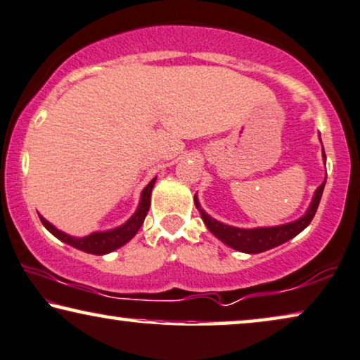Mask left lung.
Listing matches in <instances>:
<instances>
[{
	"mask_svg": "<svg viewBox=\"0 0 360 360\" xmlns=\"http://www.w3.org/2000/svg\"><path fill=\"white\" fill-rule=\"evenodd\" d=\"M323 158L326 160L325 150H323ZM325 184H326V179L323 181L320 187L315 191V195H313L311 204H310V207H308L305 215L300 217V219L295 221H290V224L277 225V226H261V229H236V226L221 224V221L212 219L209 214H205V212L202 210L197 195H194V202H195L197 210L200 212L202 220H204L205 226L210 230L212 235H215L220 241H224L226 246L233 248V250L248 252V255H257V252L272 250V248H276V246L282 245V243L292 240L293 236H297L298 233L303 231L308 225H310V221L313 220V217H315V214H316L318 205H320Z\"/></svg>",
	"mask_w": 360,
	"mask_h": 360,
	"instance_id": "obj_1",
	"label": "left lung"
}]
</instances>
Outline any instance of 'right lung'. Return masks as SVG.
Instances as JSON below:
<instances>
[{
	"instance_id": "obj_1",
	"label": "right lung",
	"mask_w": 360,
	"mask_h": 360,
	"mask_svg": "<svg viewBox=\"0 0 360 360\" xmlns=\"http://www.w3.org/2000/svg\"><path fill=\"white\" fill-rule=\"evenodd\" d=\"M155 181H156V178L151 179L148 182V186H146L145 189L141 191L140 204H139V209L135 210V214L131 215L124 225H120L114 230L94 231L88 236L77 238V236H70V235H67V233H63V231H60L58 229H55V226L50 224V221L45 220L42 215H39L40 221H42V225L50 233H52L53 236H57L58 240H62L63 243H67V245H70V246L77 248V250L89 252V255H99V256L108 255V252H112L114 250H117V248L124 246L125 243H129L131 238L136 235V231L140 230V226L143 225L145 217L150 210L151 189H153Z\"/></svg>"
}]
</instances>
